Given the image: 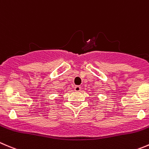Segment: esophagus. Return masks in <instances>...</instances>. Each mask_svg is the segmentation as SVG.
Segmentation results:
<instances>
[{
	"instance_id": "1",
	"label": "esophagus",
	"mask_w": 149,
	"mask_h": 149,
	"mask_svg": "<svg viewBox=\"0 0 149 149\" xmlns=\"http://www.w3.org/2000/svg\"><path fill=\"white\" fill-rule=\"evenodd\" d=\"M81 87L80 86H76L74 87V90L76 92H79V91H81Z\"/></svg>"
}]
</instances>
